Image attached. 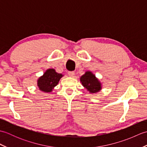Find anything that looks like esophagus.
<instances>
[{"instance_id": "1", "label": "esophagus", "mask_w": 147, "mask_h": 147, "mask_svg": "<svg viewBox=\"0 0 147 147\" xmlns=\"http://www.w3.org/2000/svg\"><path fill=\"white\" fill-rule=\"evenodd\" d=\"M68 74L70 77H73L74 76V71H69Z\"/></svg>"}]
</instances>
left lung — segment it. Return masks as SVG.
I'll return each mask as SVG.
<instances>
[{
	"mask_svg": "<svg viewBox=\"0 0 147 147\" xmlns=\"http://www.w3.org/2000/svg\"><path fill=\"white\" fill-rule=\"evenodd\" d=\"M80 82L90 93H97L102 89L101 83L91 71H86L81 76Z\"/></svg>",
	"mask_w": 147,
	"mask_h": 147,
	"instance_id": "obj_1",
	"label": "left lung"
}]
</instances>
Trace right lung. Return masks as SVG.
<instances>
[{"label":"right lung","instance_id":"1","mask_svg":"<svg viewBox=\"0 0 147 147\" xmlns=\"http://www.w3.org/2000/svg\"><path fill=\"white\" fill-rule=\"evenodd\" d=\"M63 76L61 73H57L54 69H49L43 76L39 78L37 81V86L42 92H51Z\"/></svg>","mask_w":147,"mask_h":147}]
</instances>
